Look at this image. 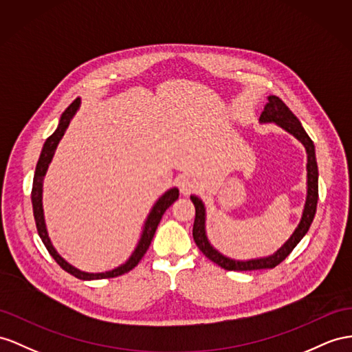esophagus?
<instances>
[{"label": "esophagus", "instance_id": "1", "mask_svg": "<svg viewBox=\"0 0 352 352\" xmlns=\"http://www.w3.org/2000/svg\"><path fill=\"white\" fill-rule=\"evenodd\" d=\"M177 184L179 187V192H182L183 195H188L196 187V179L192 175L184 174V175L178 177Z\"/></svg>", "mask_w": 352, "mask_h": 352}]
</instances>
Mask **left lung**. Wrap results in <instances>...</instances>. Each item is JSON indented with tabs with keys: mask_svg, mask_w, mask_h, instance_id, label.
I'll return each instance as SVG.
<instances>
[{
	"mask_svg": "<svg viewBox=\"0 0 352 352\" xmlns=\"http://www.w3.org/2000/svg\"><path fill=\"white\" fill-rule=\"evenodd\" d=\"M260 123H275L279 128H283L285 132H288L293 137L303 144L308 155V164H306V201L303 206L302 219L297 224V228L292 233V236L288 238L284 245L279 247L274 254L267 257H258V258H250V260H235L228 256L221 254L219 250H215L211 242L206 236V228H205V219L206 211L205 205L201 197L196 195H192L190 199L195 205L196 215L193 223V239L196 242L197 248L208 257L211 262L215 265L221 266L226 270H257V269H269L275 267L285 260V257L292 253L293 248L299 244L300 239L308 233L311 224L315 217V211H317V202H318V166L317 159H315V147L312 140L308 137V133L305 132L302 123L299 119L290 111L281 99L275 95L267 96V104L265 105V110L260 116Z\"/></svg>",
	"mask_w": 352,
	"mask_h": 352,
	"instance_id": "1",
	"label": "left lung"
}]
</instances>
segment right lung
Instances as JSON below:
<instances>
[{"mask_svg": "<svg viewBox=\"0 0 352 352\" xmlns=\"http://www.w3.org/2000/svg\"><path fill=\"white\" fill-rule=\"evenodd\" d=\"M80 105H82V99H80V98L74 99V101L71 102V105L67 108V110L62 113L56 131L50 135V137L46 140V142H44L40 159L37 162V168H35L31 201H32V211H34L35 224H37L38 235L43 241L44 247H46L47 251L50 253V256L55 258L56 263L62 269L67 270L68 274H71L78 279H83V281H90V279H104V278L119 276V275L129 272L131 269L137 266L140 263V260L144 257V254H146V251L148 250L150 244H151V239H153V236H155V232H156L159 223L162 220V215H164V212L169 208V206L178 199L179 193H178L177 187L169 188V190L162 195L159 199L156 201V204L153 205V208L150 210L146 221H144L142 232H141V236H140L137 247H135V250L132 251V254L129 256V258L126 260L124 263H122L120 266H117L111 270H105V272L94 274V272H83V270H80V269L74 267L73 265H69L67 260L58 253L56 248L53 247L52 241L49 238L47 228H46V220H44V210H43V182H44V175H46L47 169H49L50 162H52L53 156H55L58 144L62 140V137H64V133L69 126V122L73 120V117L78 111Z\"/></svg>", "mask_w": 352, "mask_h": 352, "instance_id": "1", "label": "right lung"}]
</instances>
